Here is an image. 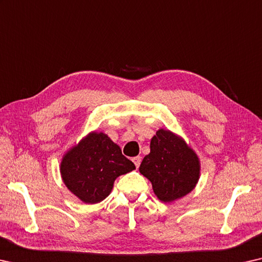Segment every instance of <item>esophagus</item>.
Listing matches in <instances>:
<instances>
[{
	"label": "esophagus",
	"mask_w": 262,
	"mask_h": 262,
	"mask_svg": "<svg viewBox=\"0 0 262 262\" xmlns=\"http://www.w3.org/2000/svg\"><path fill=\"white\" fill-rule=\"evenodd\" d=\"M132 162L135 163V165H136V167L138 168L139 167V165H140V162H142V158H140V157L138 156V157H135L134 159H132Z\"/></svg>",
	"instance_id": "esophagus-1"
}]
</instances>
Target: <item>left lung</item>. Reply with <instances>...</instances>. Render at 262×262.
I'll return each mask as SVG.
<instances>
[{
	"label": "left lung",
	"instance_id": "8db88e82",
	"mask_svg": "<svg viewBox=\"0 0 262 262\" xmlns=\"http://www.w3.org/2000/svg\"><path fill=\"white\" fill-rule=\"evenodd\" d=\"M139 172L150 180L157 198L173 203L196 186L200 160L183 137L159 128L152 137L150 154L144 157Z\"/></svg>",
	"mask_w": 262,
	"mask_h": 262
}]
</instances>
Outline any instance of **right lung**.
I'll use <instances>...</instances> for the list:
<instances>
[{
    "instance_id": "obj_1",
    "label": "right lung",
    "mask_w": 262,
    "mask_h": 262,
    "mask_svg": "<svg viewBox=\"0 0 262 262\" xmlns=\"http://www.w3.org/2000/svg\"><path fill=\"white\" fill-rule=\"evenodd\" d=\"M136 170L117 144L104 132L91 131L69 148L59 165L62 180L85 204H97L110 194L119 176Z\"/></svg>"
}]
</instances>
